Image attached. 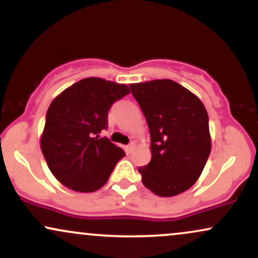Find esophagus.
<instances>
[{"label":"esophagus","instance_id":"esophagus-1","mask_svg":"<svg viewBox=\"0 0 258 258\" xmlns=\"http://www.w3.org/2000/svg\"><path fill=\"white\" fill-rule=\"evenodd\" d=\"M135 148H136V144L135 143H131V144H128V146L126 147V153L127 154H131L133 150H135Z\"/></svg>","mask_w":258,"mask_h":258}]
</instances>
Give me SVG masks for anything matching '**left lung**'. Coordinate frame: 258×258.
<instances>
[{
    "mask_svg": "<svg viewBox=\"0 0 258 258\" xmlns=\"http://www.w3.org/2000/svg\"><path fill=\"white\" fill-rule=\"evenodd\" d=\"M130 87L146 116L152 142V160L138 168L142 182L164 198L188 190L211 153L209 115L203 102L168 79Z\"/></svg>",
    "mask_w": 258,
    "mask_h": 258,
    "instance_id": "1",
    "label": "left lung"
}]
</instances>
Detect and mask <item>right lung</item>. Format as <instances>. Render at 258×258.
<instances>
[{"mask_svg":"<svg viewBox=\"0 0 258 258\" xmlns=\"http://www.w3.org/2000/svg\"><path fill=\"white\" fill-rule=\"evenodd\" d=\"M130 93L123 84L99 78L80 80L52 100L40 146L47 165L61 184L80 193L98 190L125 156L99 133L108 127V111Z\"/></svg>","mask_w":258,"mask_h":258,"instance_id":"1","label":"right lung"}]
</instances>
